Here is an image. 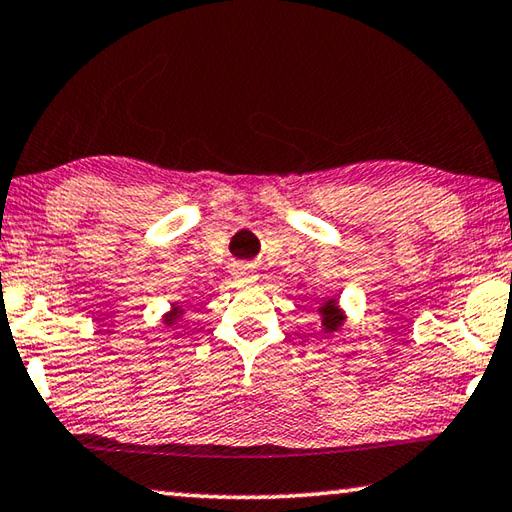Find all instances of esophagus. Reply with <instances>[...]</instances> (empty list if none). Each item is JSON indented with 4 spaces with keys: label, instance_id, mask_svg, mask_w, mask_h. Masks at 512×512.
Instances as JSON below:
<instances>
[{
    "label": "esophagus",
    "instance_id": "34e87169",
    "mask_svg": "<svg viewBox=\"0 0 512 512\" xmlns=\"http://www.w3.org/2000/svg\"><path fill=\"white\" fill-rule=\"evenodd\" d=\"M237 278H243V280H255L257 275H255V266L253 264H239L237 266Z\"/></svg>",
    "mask_w": 512,
    "mask_h": 512
}]
</instances>
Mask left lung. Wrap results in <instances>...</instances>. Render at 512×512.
<instances>
[{
  "instance_id": "8db88e82",
  "label": "left lung",
  "mask_w": 512,
  "mask_h": 512,
  "mask_svg": "<svg viewBox=\"0 0 512 512\" xmlns=\"http://www.w3.org/2000/svg\"><path fill=\"white\" fill-rule=\"evenodd\" d=\"M319 314H321V326H323V332H326V335H328V332L339 330V326L344 323V314L337 307V298H328L326 303L319 307Z\"/></svg>"
}]
</instances>
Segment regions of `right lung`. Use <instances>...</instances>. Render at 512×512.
Returning a JSON list of instances; mask_svg holds the SVG:
<instances>
[{
  "label": "right lung",
  "mask_w": 512,
  "mask_h": 512,
  "mask_svg": "<svg viewBox=\"0 0 512 512\" xmlns=\"http://www.w3.org/2000/svg\"><path fill=\"white\" fill-rule=\"evenodd\" d=\"M182 307L180 305H173V310H170L168 314H164V323H166V326H175V323H177V319H180V316H182Z\"/></svg>",
  "instance_id": "right-lung-1"
}]
</instances>
